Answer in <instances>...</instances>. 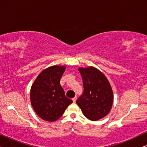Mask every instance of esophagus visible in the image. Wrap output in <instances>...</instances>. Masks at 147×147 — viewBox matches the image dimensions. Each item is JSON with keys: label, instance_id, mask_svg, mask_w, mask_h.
<instances>
[{"label": "esophagus", "instance_id": "1", "mask_svg": "<svg viewBox=\"0 0 147 147\" xmlns=\"http://www.w3.org/2000/svg\"><path fill=\"white\" fill-rule=\"evenodd\" d=\"M76 100H77V96H75V97H74L73 98H72V100H73L74 102H76Z\"/></svg>", "mask_w": 147, "mask_h": 147}]
</instances>
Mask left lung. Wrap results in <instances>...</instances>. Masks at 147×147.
I'll return each mask as SVG.
<instances>
[{
    "instance_id": "8db88e82",
    "label": "left lung",
    "mask_w": 147,
    "mask_h": 147,
    "mask_svg": "<svg viewBox=\"0 0 147 147\" xmlns=\"http://www.w3.org/2000/svg\"><path fill=\"white\" fill-rule=\"evenodd\" d=\"M84 92L76 103L84 115L96 121L109 113L113 102V92L105 76L93 67L80 68Z\"/></svg>"
}]
</instances>
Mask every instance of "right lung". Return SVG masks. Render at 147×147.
I'll list each match as a JSON object with an SVG mask.
<instances>
[{
	"mask_svg": "<svg viewBox=\"0 0 147 147\" xmlns=\"http://www.w3.org/2000/svg\"><path fill=\"white\" fill-rule=\"evenodd\" d=\"M65 69V66L58 65L47 68L38 76L31 87V105L37 115L46 121L59 119L72 103L60 85Z\"/></svg>",
	"mask_w": 147,
	"mask_h": 147,
	"instance_id": "right-lung-1",
	"label": "right lung"
}]
</instances>
